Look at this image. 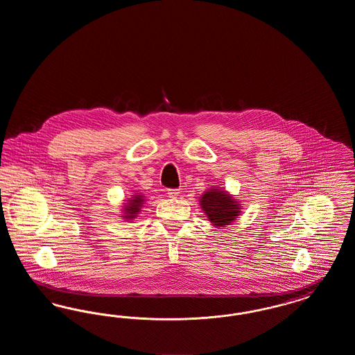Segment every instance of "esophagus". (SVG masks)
I'll list each match as a JSON object with an SVG mask.
<instances>
[{
    "label": "esophagus",
    "instance_id": "34e87169",
    "mask_svg": "<svg viewBox=\"0 0 355 355\" xmlns=\"http://www.w3.org/2000/svg\"><path fill=\"white\" fill-rule=\"evenodd\" d=\"M178 194H180V189H169L168 190V196L170 198H175Z\"/></svg>",
    "mask_w": 355,
    "mask_h": 355
}]
</instances>
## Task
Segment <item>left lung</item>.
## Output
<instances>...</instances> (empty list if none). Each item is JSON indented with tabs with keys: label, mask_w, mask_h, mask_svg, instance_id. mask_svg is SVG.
<instances>
[{
	"label": "left lung",
	"mask_w": 355,
	"mask_h": 355,
	"mask_svg": "<svg viewBox=\"0 0 355 355\" xmlns=\"http://www.w3.org/2000/svg\"><path fill=\"white\" fill-rule=\"evenodd\" d=\"M200 202L203 213L216 226L230 225L239 216V203L225 190L210 189L203 194Z\"/></svg>",
	"instance_id": "obj_1"
}]
</instances>
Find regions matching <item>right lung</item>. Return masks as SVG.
Segmentation results:
<instances>
[{"label":"right lung","instance_id":"add662e5","mask_svg":"<svg viewBox=\"0 0 355 355\" xmlns=\"http://www.w3.org/2000/svg\"><path fill=\"white\" fill-rule=\"evenodd\" d=\"M144 202H145V200H144L142 196H135L132 200H129V202H126V207H125V210H126L125 218L132 220V218L137 217L135 214H138V211H139V209H141Z\"/></svg>","mask_w":355,"mask_h":355}]
</instances>
